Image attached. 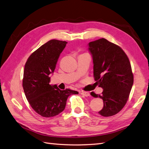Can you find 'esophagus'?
Returning <instances> with one entry per match:
<instances>
[{
    "mask_svg": "<svg viewBox=\"0 0 149 149\" xmlns=\"http://www.w3.org/2000/svg\"><path fill=\"white\" fill-rule=\"evenodd\" d=\"M81 94L83 96H85V97H88L90 96V93L89 92H81Z\"/></svg>",
    "mask_w": 149,
    "mask_h": 149,
    "instance_id": "34e87169",
    "label": "esophagus"
}]
</instances>
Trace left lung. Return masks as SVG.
<instances>
[{
  "label": "left lung",
  "instance_id": "8db88e82",
  "mask_svg": "<svg viewBox=\"0 0 149 149\" xmlns=\"http://www.w3.org/2000/svg\"><path fill=\"white\" fill-rule=\"evenodd\" d=\"M93 63V77L103 88L101 95L91 92L103 100L99 114L104 117L116 114L124 107L133 84V74L128 56L120 47L104 38L88 43Z\"/></svg>",
  "mask_w": 149,
  "mask_h": 149
}]
</instances>
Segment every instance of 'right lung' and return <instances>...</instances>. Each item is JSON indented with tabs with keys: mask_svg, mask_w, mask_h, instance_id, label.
I'll return each instance as SVG.
<instances>
[{
	"mask_svg": "<svg viewBox=\"0 0 149 149\" xmlns=\"http://www.w3.org/2000/svg\"><path fill=\"white\" fill-rule=\"evenodd\" d=\"M65 41L51 40L28 57L24 66L23 87L31 107L43 117H54L65 109L68 97L78 92L70 89L61 90L51 85L50 74L55 70Z\"/></svg>",
	"mask_w": 149,
	"mask_h": 149,
	"instance_id": "add662e5",
	"label": "right lung"
}]
</instances>
